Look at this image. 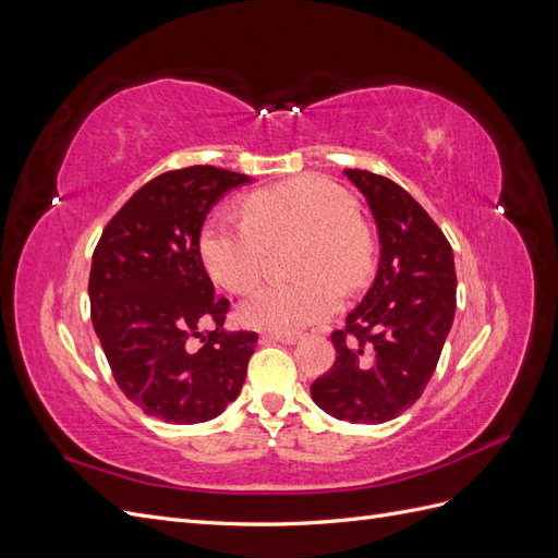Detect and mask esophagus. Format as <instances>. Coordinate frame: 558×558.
Returning <instances> with one entry per match:
<instances>
[{
    "label": "esophagus",
    "mask_w": 558,
    "mask_h": 558,
    "mask_svg": "<svg viewBox=\"0 0 558 558\" xmlns=\"http://www.w3.org/2000/svg\"><path fill=\"white\" fill-rule=\"evenodd\" d=\"M300 340V332H263L260 342H281V344H295Z\"/></svg>",
    "instance_id": "34e87169"
}]
</instances>
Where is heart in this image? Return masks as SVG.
Here are the masks:
<instances>
[{
	"label": "heart",
	"instance_id": "obj_1",
	"mask_svg": "<svg viewBox=\"0 0 558 558\" xmlns=\"http://www.w3.org/2000/svg\"><path fill=\"white\" fill-rule=\"evenodd\" d=\"M246 218L211 214L199 230V258L209 277L230 293H248L263 275L267 246L300 238L298 275L291 283H269L240 310L246 326L298 332L332 316L342 289L356 291L375 263V244L359 221V202L324 177H298L253 193Z\"/></svg>",
	"mask_w": 558,
	"mask_h": 558
}]
</instances>
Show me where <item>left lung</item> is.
Instances as JSON below:
<instances>
[{
  "instance_id": "left-lung-1",
  "label": "left lung",
  "mask_w": 558,
  "mask_h": 558,
  "mask_svg": "<svg viewBox=\"0 0 558 558\" xmlns=\"http://www.w3.org/2000/svg\"><path fill=\"white\" fill-rule=\"evenodd\" d=\"M379 230L373 289L335 330V363L312 384L320 410L349 424H384L424 393L456 312L453 253L445 232L391 179L344 170Z\"/></svg>"
}]
</instances>
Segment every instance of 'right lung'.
<instances>
[{
	"label": "right lung",
	"instance_id": "add662e5",
	"mask_svg": "<svg viewBox=\"0 0 558 558\" xmlns=\"http://www.w3.org/2000/svg\"><path fill=\"white\" fill-rule=\"evenodd\" d=\"M211 165L144 183L107 223L90 267V316L118 388L167 424H202L240 396L258 335L223 330L199 230L218 197L248 183Z\"/></svg>",
	"mask_w": 558,
	"mask_h": 558
}]
</instances>
